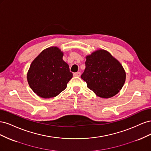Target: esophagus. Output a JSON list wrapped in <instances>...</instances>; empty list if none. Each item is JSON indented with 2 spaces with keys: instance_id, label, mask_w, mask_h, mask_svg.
Instances as JSON below:
<instances>
[{
  "instance_id": "1",
  "label": "esophagus",
  "mask_w": 151,
  "mask_h": 151,
  "mask_svg": "<svg viewBox=\"0 0 151 151\" xmlns=\"http://www.w3.org/2000/svg\"><path fill=\"white\" fill-rule=\"evenodd\" d=\"M74 76H75V77H80V76H81V72H78L74 73Z\"/></svg>"
}]
</instances>
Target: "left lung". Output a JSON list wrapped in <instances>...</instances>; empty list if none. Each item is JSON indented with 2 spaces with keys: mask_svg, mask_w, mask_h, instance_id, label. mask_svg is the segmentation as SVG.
I'll use <instances>...</instances> for the list:
<instances>
[{
  "mask_svg": "<svg viewBox=\"0 0 151 151\" xmlns=\"http://www.w3.org/2000/svg\"><path fill=\"white\" fill-rule=\"evenodd\" d=\"M86 58V68L81 78L88 88L102 98H111L119 93L126 79L120 62L103 49L96 50Z\"/></svg>",
  "mask_w": 151,
  "mask_h": 151,
  "instance_id": "left-lung-1",
  "label": "left lung"
}]
</instances>
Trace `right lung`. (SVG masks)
Segmentation results:
<instances>
[{"mask_svg": "<svg viewBox=\"0 0 151 151\" xmlns=\"http://www.w3.org/2000/svg\"><path fill=\"white\" fill-rule=\"evenodd\" d=\"M57 47L43 50L31 63L27 80L33 92L43 98L57 96L67 88L73 76Z\"/></svg>", "mask_w": 151, "mask_h": 151, "instance_id": "add662e5", "label": "right lung"}]
</instances>
